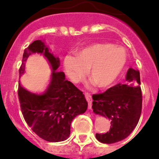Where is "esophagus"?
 <instances>
[{"mask_svg":"<svg viewBox=\"0 0 159 159\" xmlns=\"http://www.w3.org/2000/svg\"><path fill=\"white\" fill-rule=\"evenodd\" d=\"M84 96L87 99V102H88V107L90 109L92 108V96H91L90 93H85Z\"/></svg>","mask_w":159,"mask_h":159,"instance_id":"1","label":"esophagus"}]
</instances>
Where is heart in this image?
<instances>
[{"label":"heart","instance_id":"obj_1","mask_svg":"<svg viewBox=\"0 0 159 159\" xmlns=\"http://www.w3.org/2000/svg\"><path fill=\"white\" fill-rule=\"evenodd\" d=\"M78 57L68 55L64 59L65 72L72 81L84 78L96 87L107 88L116 81L127 61L125 48L111 43H96L78 51Z\"/></svg>","mask_w":159,"mask_h":159}]
</instances>
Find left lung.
<instances>
[{
  "label": "left lung",
  "mask_w": 159,
  "mask_h": 159,
  "mask_svg": "<svg viewBox=\"0 0 159 159\" xmlns=\"http://www.w3.org/2000/svg\"><path fill=\"white\" fill-rule=\"evenodd\" d=\"M125 80L128 83L117 84L102 93L92 96L93 112L111 121L109 132L96 133V139L101 143H114L123 140L132 133L139 121L142 110L139 71L130 68Z\"/></svg>",
  "instance_id": "left-lung-1"
}]
</instances>
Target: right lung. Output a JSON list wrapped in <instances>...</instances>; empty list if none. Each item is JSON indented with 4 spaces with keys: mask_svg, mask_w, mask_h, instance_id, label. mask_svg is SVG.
I'll use <instances>...</instances> for the list:
<instances>
[{
    "mask_svg": "<svg viewBox=\"0 0 159 159\" xmlns=\"http://www.w3.org/2000/svg\"><path fill=\"white\" fill-rule=\"evenodd\" d=\"M34 53L43 54L52 67L50 83L44 92L35 93L19 83L18 96L21 113L29 127L42 139L48 142L66 140L70 134L72 120L84 113L87 102L81 90L57 72L59 58L54 57L41 40H36L25 49L20 76L25 72L27 57Z\"/></svg>",
    "mask_w": 159,
    "mask_h": 159,
    "instance_id": "1",
    "label": "right lung"
}]
</instances>
